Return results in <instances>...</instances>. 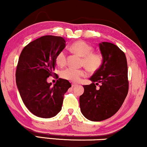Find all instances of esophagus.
<instances>
[{"label":"esophagus","mask_w":147,"mask_h":147,"mask_svg":"<svg viewBox=\"0 0 147 147\" xmlns=\"http://www.w3.org/2000/svg\"><path fill=\"white\" fill-rule=\"evenodd\" d=\"M71 86H72V87H75V86H78V84H75V83H74V84H71Z\"/></svg>","instance_id":"obj_1"}]
</instances>
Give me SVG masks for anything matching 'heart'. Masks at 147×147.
<instances>
[{
  "mask_svg": "<svg viewBox=\"0 0 147 147\" xmlns=\"http://www.w3.org/2000/svg\"><path fill=\"white\" fill-rule=\"evenodd\" d=\"M71 50L82 57L81 65L88 71L93 73L97 71L103 63L102 54L93 52V48L83 41H78L70 47ZM56 63L60 67H63L67 63V54L64 51L59 52L56 57ZM86 76V72L82 69L67 68L61 72V76L70 82H77L81 78Z\"/></svg>",
  "mask_w": 147,
  "mask_h": 147,
  "instance_id": "heart-1",
  "label": "heart"
}]
</instances>
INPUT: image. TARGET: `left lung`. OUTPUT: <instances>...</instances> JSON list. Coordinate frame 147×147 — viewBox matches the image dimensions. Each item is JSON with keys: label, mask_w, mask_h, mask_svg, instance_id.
<instances>
[{"label": "left lung", "mask_w": 147, "mask_h": 147, "mask_svg": "<svg viewBox=\"0 0 147 147\" xmlns=\"http://www.w3.org/2000/svg\"><path fill=\"white\" fill-rule=\"evenodd\" d=\"M103 63L90 80L93 83L83 85L80 96L81 112L92 121L109 119L120 109L129 90L127 63L125 54L109 42L99 43ZM100 84L97 90L96 85Z\"/></svg>", "instance_id": "8db88e82"}]
</instances>
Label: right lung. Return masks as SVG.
Returning a JSON list of instances; mask_svg holds the SVG:
<instances>
[{"label": "right lung", "instance_id": "obj_1", "mask_svg": "<svg viewBox=\"0 0 147 147\" xmlns=\"http://www.w3.org/2000/svg\"><path fill=\"white\" fill-rule=\"evenodd\" d=\"M62 37L46 35L24 48L16 67V79L19 93L28 110L38 117L51 118L62 108L64 94L71 86L59 78L51 86L47 78L55 75L56 57L65 48Z\"/></svg>", "mask_w": 147, "mask_h": 147}]
</instances>
